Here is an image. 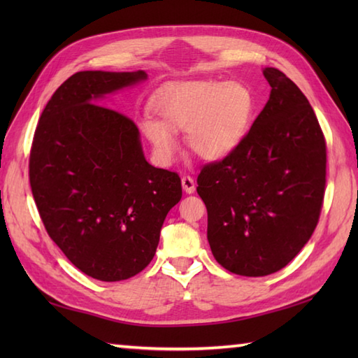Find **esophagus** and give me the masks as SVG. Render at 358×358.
<instances>
[{
	"mask_svg": "<svg viewBox=\"0 0 358 358\" xmlns=\"http://www.w3.org/2000/svg\"><path fill=\"white\" fill-rule=\"evenodd\" d=\"M181 185H183V189L187 194H194L195 191V181L191 177V175H185V177H181Z\"/></svg>",
	"mask_w": 358,
	"mask_h": 358,
	"instance_id": "esophagus-1",
	"label": "esophagus"
}]
</instances>
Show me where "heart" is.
Instances as JSON below:
<instances>
[{
    "instance_id": "heart-1",
    "label": "heart",
    "mask_w": 358,
    "mask_h": 358,
    "mask_svg": "<svg viewBox=\"0 0 358 358\" xmlns=\"http://www.w3.org/2000/svg\"><path fill=\"white\" fill-rule=\"evenodd\" d=\"M152 110L158 121L146 120L143 134L163 163L177 154L172 132H187L196 157L222 159L245 138L255 110V98L240 81H189L166 86L157 94Z\"/></svg>"
}]
</instances>
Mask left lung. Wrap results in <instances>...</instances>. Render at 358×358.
Segmentation results:
<instances>
[{"label":"left lung","instance_id":"left-lung-1","mask_svg":"<svg viewBox=\"0 0 358 358\" xmlns=\"http://www.w3.org/2000/svg\"><path fill=\"white\" fill-rule=\"evenodd\" d=\"M263 75L272 89L260 115L237 149L196 178L212 254L245 277L269 275L300 252L326 186V140L313 106L281 71Z\"/></svg>","mask_w":358,"mask_h":358}]
</instances>
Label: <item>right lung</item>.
Listing matches in <instances>:
<instances>
[{
    "label": "right lung",
    "instance_id": "right-lung-1",
    "mask_svg": "<svg viewBox=\"0 0 358 358\" xmlns=\"http://www.w3.org/2000/svg\"><path fill=\"white\" fill-rule=\"evenodd\" d=\"M146 78L143 71L73 73L45 104L30 149V187L45 231L73 266L101 281L146 268L183 194L177 172L146 162L134 121L94 103Z\"/></svg>",
    "mask_w": 358,
    "mask_h": 358
}]
</instances>
